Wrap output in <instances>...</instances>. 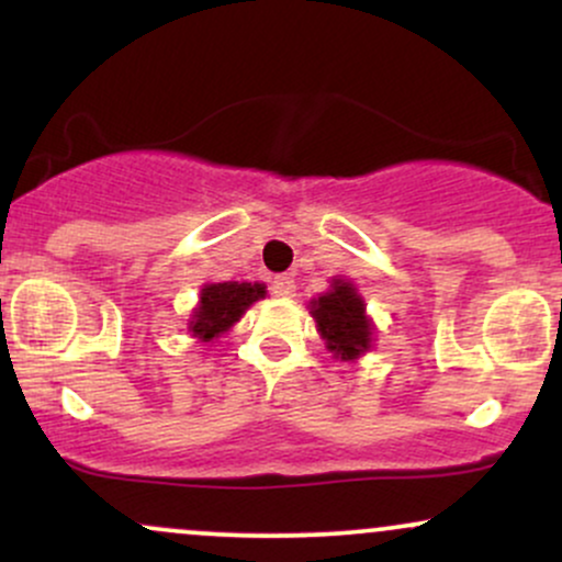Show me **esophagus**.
Returning <instances> with one entry per match:
<instances>
[{
    "label": "esophagus",
    "mask_w": 562,
    "mask_h": 562,
    "mask_svg": "<svg viewBox=\"0 0 562 562\" xmlns=\"http://www.w3.org/2000/svg\"><path fill=\"white\" fill-rule=\"evenodd\" d=\"M272 293L274 295H282V299H288V295L295 293V280L290 274H277L272 280Z\"/></svg>",
    "instance_id": "1"
}]
</instances>
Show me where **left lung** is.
<instances>
[{
    "instance_id": "1",
    "label": "left lung",
    "mask_w": 562,
    "mask_h": 562,
    "mask_svg": "<svg viewBox=\"0 0 562 562\" xmlns=\"http://www.w3.org/2000/svg\"><path fill=\"white\" fill-rule=\"evenodd\" d=\"M312 317L317 319L327 348L340 359H353L370 348V319L364 317V301L344 280H333L330 293L312 301Z\"/></svg>"
}]
</instances>
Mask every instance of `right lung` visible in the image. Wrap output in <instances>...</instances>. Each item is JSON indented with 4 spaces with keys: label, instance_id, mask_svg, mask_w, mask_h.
I'll use <instances>...</instances> for the list:
<instances>
[{
    "label": "right lung",
    "instance_id": "right-lung-1",
    "mask_svg": "<svg viewBox=\"0 0 562 562\" xmlns=\"http://www.w3.org/2000/svg\"><path fill=\"white\" fill-rule=\"evenodd\" d=\"M263 285H250V282H216L200 290V306L192 314L190 330L198 338L211 340L218 333L229 330L237 319L243 317L245 308L254 301L263 299Z\"/></svg>",
    "mask_w": 562,
    "mask_h": 562
}]
</instances>
